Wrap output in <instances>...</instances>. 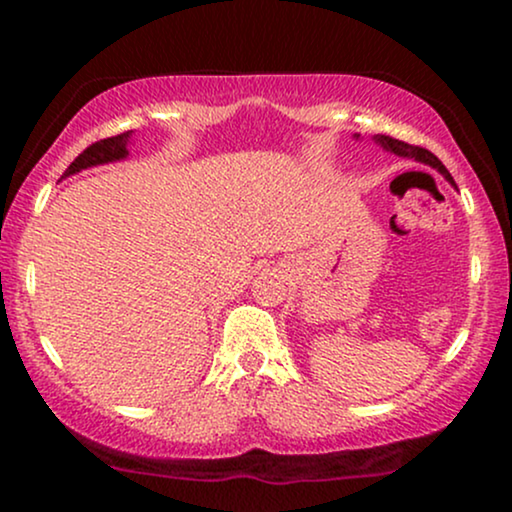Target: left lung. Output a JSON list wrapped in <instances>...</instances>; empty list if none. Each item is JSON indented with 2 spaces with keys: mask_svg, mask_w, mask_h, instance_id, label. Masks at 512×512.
Wrapping results in <instances>:
<instances>
[{
  "mask_svg": "<svg viewBox=\"0 0 512 512\" xmlns=\"http://www.w3.org/2000/svg\"><path fill=\"white\" fill-rule=\"evenodd\" d=\"M375 139H377V142H380L387 151H394V153H398V156H412V158L422 160V163L436 167V170H438L440 174H445L447 181H452L450 172H447V167H445L443 163H440V160H438L436 156H433V153H431L429 149H424V146L405 144V142H401V139H394V137H389V135H377ZM452 184H454V181H452Z\"/></svg>",
  "mask_w": 512,
  "mask_h": 512,
  "instance_id": "8db88e82",
  "label": "left lung"
}]
</instances>
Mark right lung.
I'll use <instances>...</instances> for the list:
<instances>
[{
	"label": "right lung",
	"instance_id": "add662e5",
	"mask_svg": "<svg viewBox=\"0 0 512 512\" xmlns=\"http://www.w3.org/2000/svg\"><path fill=\"white\" fill-rule=\"evenodd\" d=\"M130 135H132V130L121 132V135H116V137H107V139H100V142L90 144L88 149H83L79 156L74 158V163L67 167L65 174H74V172L86 170V167L111 163V160L125 158V156H128Z\"/></svg>",
	"mask_w": 512,
	"mask_h": 512
}]
</instances>
